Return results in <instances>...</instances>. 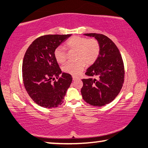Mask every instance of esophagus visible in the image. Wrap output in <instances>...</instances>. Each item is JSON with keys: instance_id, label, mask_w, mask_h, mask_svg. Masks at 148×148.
I'll use <instances>...</instances> for the list:
<instances>
[{"instance_id": "obj_1", "label": "esophagus", "mask_w": 148, "mask_h": 148, "mask_svg": "<svg viewBox=\"0 0 148 148\" xmlns=\"http://www.w3.org/2000/svg\"><path fill=\"white\" fill-rule=\"evenodd\" d=\"M72 79H73V80H76V79H79V77L73 76H72Z\"/></svg>"}]
</instances>
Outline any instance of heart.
<instances>
[{"instance_id": "1", "label": "heart", "mask_w": 148, "mask_h": 148, "mask_svg": "<svg viewBox=\"0 0 148 148\" xmlns=\"http://www.w3.org/2000/svg\"><path fill=\"white\" fill-rule=\"evenodd\" d=\"M66 47L69 49L76 50L75 62H69L65 64L62 70L64 72L72 75H77L84 69L86 63L91 65L96 61L100 53V44L95 38L88 39L86 37L73 36L66 42ZM54 56L57 61L62 63L66 59V49L59 46L55 49Z\"/></svg>"}]
</instances>
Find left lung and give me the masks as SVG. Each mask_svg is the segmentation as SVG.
I'll list each match as a JSON object with an SVG mask.
<instances>
[{"label":"left lung","instance_id":"left-lung-1","mask_svg":"<svg viewBox=\"0 0 148 148\" xmlns=\"http://www.w3.org/2000/svg\"><path fill=\"white\" fill-rule=\"evenodd\" d=\"M95 37L100 44V53L86 72L87 79H83L81 93L87 103L102 106L113 101L123 87L125 77L121 55L114 42L102 34L87 33Z\"/></svg>","mask_w":148,"mask_h":148}]
</instances>
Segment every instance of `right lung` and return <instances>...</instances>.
Returning <instances> with one entry per match:
<instances>
[{
	"label": "right lung",
	"instance_id": "1",
	"mask_svg": "<svg viewBox=\"0 0 148 148\" xmlns=\"http://www.w3.org/2000/svg\"><path fill=\"white\" fill-rule=\"evenodd\" d=\"M71 34H48L32 42L22 64L23 84L35 103L47 108L62 104L71 86V74L62 73L54 51Z\"/></svg>",
	"mask_w": 148,
	"mask_h": 148
}]
</instances>
